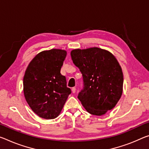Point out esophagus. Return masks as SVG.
I'll use <instances>...</instances> for the list:
<instances>
[{"mask_svg":"<svg viewBox=\"0 0 149 149\" xmlns=\"http://www.w3.org/2000/svg\"><path fill=\"white\" fill-rule=\"evenodd\" d=\"M72 93H75V91H76V88H75V87H72Z\"/></svg>","mask_w":149,"mask_h":149,"instance_id":"1","label":"esophagus"}]
</instances>
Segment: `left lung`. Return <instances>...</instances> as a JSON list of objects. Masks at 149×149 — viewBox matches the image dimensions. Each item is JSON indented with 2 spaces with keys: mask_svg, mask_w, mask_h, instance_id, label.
<instances>
[{
  "mask_svg": "<svg viewBox=\"0 0 149 149\" xmlns=\"http://www.w3.org/2000/svg\"><path fill=\"white\" fill-rule=\"evenodd\" d=\"M71 57L83 76L84 87L77 97L87 111L101 116L114 108L123 85L121 68L115 56L94 47L74 49Z\"/></svg>",
  "mask_w": 149,
  "mask_h": 149,
  "instance_id": "obj_1",
  "label": "left lung"
}]
</instances>
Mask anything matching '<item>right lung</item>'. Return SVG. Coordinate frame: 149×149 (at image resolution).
I'll list each match as a JSON object with an SVG mask.
<instances>
[{
    "mask_svg": "<svg viewBox=\"0 0 149 149\" xmlns=\"http://www.w3.org/2000/svg\"><path fill=\"white\" fill-rule=\"evenodd\" d=\"M66 55V51L60 49L42 52L33 58L25 72V99L33 111L43 119L57 117L72 93L65 77L60 73Z\"/></svg>",
    "mask_w": 149,
    "mask_h": 149,
    "instance_id": "1",
    "label": "right lung"
}]
</instances>
